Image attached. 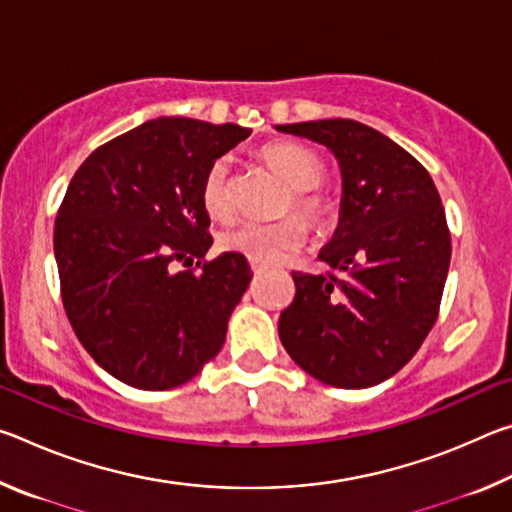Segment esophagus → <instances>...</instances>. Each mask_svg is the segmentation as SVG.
<instances>
[{
    "mask_svg": "<svg viewBox=\"0 0 512 512\" xmlns=\"http://www.w3.org/2000/svg\"><path fill=\"white\" fill-rule=\"evenodd\" d=\"M250 268H253V273H262L266 266H262V264H257V262H250Z\"/></svg>",
    "mask_w": 512,
    "mask_h": 512,
    "instance_id": "obj_1",
    "label": "esophagus"
}]
</instances>
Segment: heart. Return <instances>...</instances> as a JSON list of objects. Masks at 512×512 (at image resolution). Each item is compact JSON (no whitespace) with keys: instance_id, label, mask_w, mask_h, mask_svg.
I'll return each mask as SVG.
<instances>
[{"instance_id":"heart-1","label":"heart","mask_w":512,"mask_h":512,"mask_svg":"<svg viewBox=\"0 0 512 512\" xmlns=\"http://www.w3.org/2000/svg\"><path fill=\"white\" fill-rule=\"evenodd\" d=\"M259 155L289 185L282 212L296 210L302 213L316 230H332L339 223V201H336L332 189L320 183L325 176V164L314 151L298 142H271L262 146ZM198 194H201V203L207 214L219 216V219L230 214V158L221 155V158L210 162V167L203 173ZM301 217L299 214H287L273 223H235L221 232L219 246L225 253L244 255L248 262L264 266L277 264L305 246L309 228Z\"/></svg>"}]
</instances>
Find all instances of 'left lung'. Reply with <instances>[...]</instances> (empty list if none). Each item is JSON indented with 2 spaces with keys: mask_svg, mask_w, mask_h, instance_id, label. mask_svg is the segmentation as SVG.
I'll list each match as a JSON object with an SVG mask.
<instances>
[{
  "mask_svg": "<svg viewBox=\"0 0 512 512\" xmlns=\"http://www.w3.org/2000/svg\"><path fill=\"white\" fill-rule=\"evenodd\" d=\"M339 158L343 214L320 253L323 275L293 271L280 339L323 384L368 388L395 375L427 339L443 300L452 235L429 171L354 119L277 126Z\"/></svg>",
  "mask_w": 512,
  "mask_h": 512,
  "instance_id": "left-lung-1",
  "label": "left lung"
}]
</instances>
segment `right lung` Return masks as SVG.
<instances>
[{
	"mask_svg": "<svg viewBox=\"0 0 512 512\" xmlns=\"http://www.w3.org/2000/svg\"><path fill=\"white\" fill-rule=\"evenodd\" d=\"M248 135L151 119L94 149L69 180L54 223L60 298L83 348L128 386L169 391L221 350L253 273L244 255L205 259L198 192L210 162Z\"/></svg>",
	"mask_w": 512,
	"mask_h": 512,
	"instance_id": "obj_1",
	"label": "right lung"
}]
</instances>
